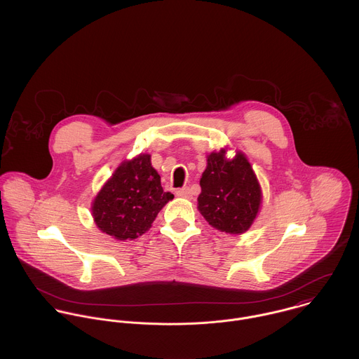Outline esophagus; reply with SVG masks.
Instances as JSON below:
<instances>
[{"label": "esophagus", "instance_id": "1", "mask_svg": "<svg viewBox=\"0 0 359 359\" xmlns=\"http://www.w3.org/2000/svg\"><path fill=\"white\" fill-rule=\"evenodd\" d=\"M175 195H177L178 198L189 199V198H191V191H189V188H181V189H178V191L175 192Z\"/></svg>", "mask_w": 359, "mask_h": 359}]
</instances>
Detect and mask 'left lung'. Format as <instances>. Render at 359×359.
Returning a JSON list of instances; mask_svg holds the SVG:
<instances>
[{
  "mask_svg": "<svg viewBox=\"0 0 359 359\" xmlns=\"http://www.w3.org/2000/svg\"><path fill=\"white\" fill-rule=\"evenodd\" d=\"M205 157L198 210L212 228L231 235L245 233L262 203V191L250 161L241 151L228 158L226 148Z\"/></svg>",
  "mask_w": 359,
  "mask_h": 359,
  "instance_id": "8db88e82",
  "label": "left lung"
}]
</instances>
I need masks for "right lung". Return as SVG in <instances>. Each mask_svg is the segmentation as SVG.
I'll list each match as a JSON object with an SVG mask.
<instances>
[{
  "label": "right lung",
  "instance_id": "add662e5",
  "mask_svg": "<svg viewBox=\"0 0 359 359\" xmlns=\"http://www.w3.org/2000/svg\"><path fill=\"white\" fill-rule=\"evenodd\" d=\"M172 199L161 188L151 154H141L118 164L94 198L91 214L103 233L133 241L149 231L158 211Z\"/></svg>",
  "mask_w": 359,
  "mask_h": 359
}]
</instances>
